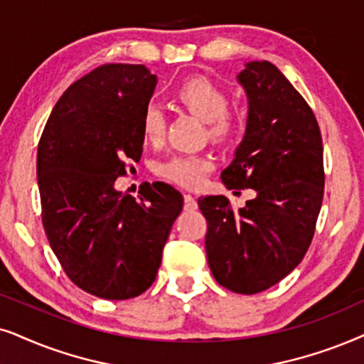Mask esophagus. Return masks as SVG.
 Returning <instances> with one entry per match:
<instances>
[{
  "instance_id": "obj_1",
  "label": "esophagus",
  "mask_w": 364,
  "mask_h": 364,
  "mask_svg": "<svg viewBox=\"0 0 364 364\" xmlns=\"http://www.w3.org/2000/svg\"><path fill=\"white\" fill-rule=\"evenodd\" d=\"M196 208H198L196 198L191 196V195H185V210L186 211H195Z\"/></svg>"
}]
</instances>
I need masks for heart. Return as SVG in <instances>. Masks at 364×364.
<instances>
[{"label":"heart","mask_w":364,"mask_h":364,"mask_svg":"<svg viewBox=\"0 0 364 364\" xmlns=\"http://www.w3.org/2000/svg\"><path fill=\"white\" fill-rule=\"evenodd\" d=\"M178 103L196 118L208 123V134L215 141H226L238 132L240 118L228 111L230 98L226 91L206 80L191 77L178 86ZM141 129L144 138L151 143H159L166 129V114L156 103H148L141 114ZM213 169V161L196 154H176L158 166V173L169 181L183 188H198L203 185L206 174Z\"/></svg>","instance_id":"heart-1"}]
</instances>
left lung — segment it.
Returning <instances> with one entry per match:
<instances>
[{
    "label": "left lung",
    "mask_w": 364,
    "mask_h": 364,
    "mask_svg": "<svg viewBox=\"0 0 364 364\" xmlns=\"http://www.w3.org/2000/svg\"><path fill=\"white\" fill-rule=\"evenodd\" d=\"M248 98L246 132L221 181L251 188L235 210L226 196L198 200L208 221L206 256L213 276L232 293L255 294L279 283L306 255L324 191L323 143L311 108L268 61L238 75Z\"/></svg>",
    "instance_id": "8db88e82"
}]
</instances>
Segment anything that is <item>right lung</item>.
Returning a JSON list of instances; mask_svg holds the SVG:
<instances>
[{
    "instance_id": "obj_1",
    "label": "right lung",
    "mask_w": 364,
    "mask_h": 364,
    "mask_svg": "<svg viewBox=\"0 0 364 364\" xmlns=\"http://www.w3.org/2000/svg\"><path fill=\"white\" fill-rule=\"evenodd\" d=\"M143 65H105L73 83L53 108L38 146L43 226L70 279L103 299H129L156 279L183 210L181 193L153 183L141 195L114 188L124 161H139L141 114L156 88Z\"/></svg>"
}]
</instances>
